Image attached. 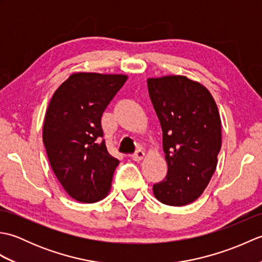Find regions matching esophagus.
Returning a JSON list of instances; mask_svg holds the SVG:
<instances>
[{"label":"esophagus","instance_id":"34e87169","mask_svg":"<svg viewBox=\"0 0 262 262\" xmlns=\"http://www.w3.org/2000/svg\"><path fill=\"white\" fill-rule=\"evenodd\" d=\"M144 157H145V153H144L143 149H137V151L132 155V159L134 161H141L144 159Z\"/></svg>","mask_w":262,"mask_h":262}]
</instances>
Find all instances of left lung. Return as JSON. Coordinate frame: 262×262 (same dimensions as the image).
Masks as SVG:
<instances>
[{"mask_svg": "<svg viewBox=\"0 0 262 262\" xmlns=\"http://www.w3.org/2000/svg\"><path fill=\"white\" fill-rule=\"evenodd\" d=\"M151 101L163 132L168 163L154 196L169 206L194 202L207 187L222 146L219 109L209 91L186 76L148 79Z\"/></svg>", "mask_w": 262, "mask_h": 262, "instance_id": "1", "label": "left lung"}]
</instances>
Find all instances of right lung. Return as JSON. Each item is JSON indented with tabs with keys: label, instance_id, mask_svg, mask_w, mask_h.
Returning <instances> with one entry per match:
<instances>
[{
	"label": "right lung",
	"instance_id": "right-lung-1",
	"mask_svg": "<svg viewBox=\"0 0 262 262\" xmlns=\"http://www.w3.org/2000/svg\"><path fill=\"white\" fill-rule=\"evenodd\" d=\"M126 80L120 74H72L49 102L43 145L55 176L77 202H99L111 187L119 161L101 141V117Z\"/></svg>",
	"mask_w": 262,
	"mask_h": 262
}]
</instances>
